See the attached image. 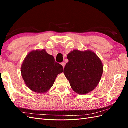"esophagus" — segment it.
Listing matches in <instances>:
<instances>
[{"mask_svg":"<svg viewBox=\"0 0 128 128\" xmlns=\"http://www.w3.org/2000/svg\"><path fill=\"white\" fill-rule=\"evenodd\" d=\"M61 64H62V66H63V68H64V67H65V63H64V62H63V63H62Z\"/></svg>","mask_w":128,"mask_h":128,"instance_id":"obj_1","label":"esophagus"}]
</instances>
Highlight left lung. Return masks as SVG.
Instances as JSON below:
<instances>
[{
  "label": "left lung",
  "instance_id": "1",
  "mask_svg": "<svg viewBox=\"0 0 128 128\" xmlns=\"http://www.w3.org/2000/svg\"><path fill=\"white\" fill-rule=\"evenodd\" d=\"M69 62L64 74L71 87L78 94L90 93L96 87L102 75L104 66L100 58L91 50H74L68 54Z\"/></svg>",
  "mask_w": 128,
  "mask_h": 128
}]
</instances>
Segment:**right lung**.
<instances>
[{
	"mask_svg": "<svg viewBox=\"0 0 128 128\" xmlns=\"http://www.w3.org/2000/svg\"><path fill=\"white\" fill-rule=\"evenodd\" d=\"M21 74L26 86L32 91L44 93L51 88L62 65L44 50H32L26 56L21 66Z\"/></svg>",
	"mask_w": 128,
	"mask_h": 128,
	"instance_id": "obj_1",
	"label": "right lung"
}]
</instances>
